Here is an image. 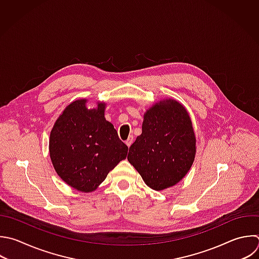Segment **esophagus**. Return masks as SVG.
Returning <instances> with one entry per match:
<instances>
[{
  "instance_id": "obj_1",
  "label": "esophagus",
  "mask_w": 259,
  "mask_h": 259,
  "mask_svg": "<svg viewBox=\"0 0 259 259\" xmlns=\"http://www.w3.org/2000/svg\"><path fill=\"white\" fill-rule=\"evenodd\" d=\"M133 142H134V136H130V137H128V139L125 141V144H126V146L130 148V147L132 146Z\"/></svg>"
}]
</instances>
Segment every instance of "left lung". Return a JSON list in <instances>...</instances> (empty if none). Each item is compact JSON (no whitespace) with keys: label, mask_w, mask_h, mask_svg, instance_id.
<instances>
[{"label":"left lung","mask_w":259,"mask_h":259,"mask_svg":"<svg viewBox=\"0 0 259 259\" xmlns=\"http://www.w3.org/2000/svg\"><path fill=\"white\" fill-rule=\"evenodd\" d=\"M195 155V137L186 109L175 100L160 101L144 116L142 135L130 147L128 162L145 183L162 190L179 182Z\"/></svg>","instance_id":"8db88e82"}]
</instances>
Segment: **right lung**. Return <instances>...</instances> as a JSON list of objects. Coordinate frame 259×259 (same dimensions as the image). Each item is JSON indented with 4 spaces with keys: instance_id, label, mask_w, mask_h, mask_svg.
<instances>
[{
    "instance_id": "right-lung-1",
    "label": "right lung",
    "mask_w": 259,
    "mask_h": 259,
    "mask_svg": "<svg viewBox=\"0 0 259 259\" xmlns=\"http://www.w3.org/2000/svg\"><path fill=\"white\" fill-rule=\"evenodd\" d=\"M85 103V99L71 103L58 118L51 133L50 154L66 183L89 192L126 158L128 148L105 119V104L88 109Z\"/></svg>"
}]
</instances>
